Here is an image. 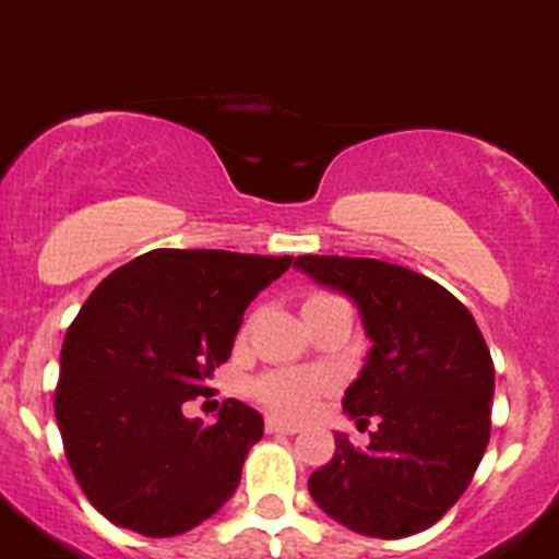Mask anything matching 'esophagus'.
Returning <instances> with one entry per match:
<instances>
[{
  "label": "esophagus",
  "mask_w": 559,
  "mask_h": 559,
  "mask_svg": "<svg viewBox=\"0 0 559 559\" xmlns=\"http://www.w3.org/2000/svg\"><path fill=\"white\" fill-rule=\"evenodd\" d=\"M267 431H270V435H298L300 426L284 424V420H275V417H267Z\"/></svg>",
  "instance_id": "esophagus-1"
}]
</instances>
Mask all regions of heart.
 Here are the masks:
<instances>
[{"label": "heart", "mask_w": 559, "mask_h": 559, "mask_svg": "<svg viewBox=\"0 0 559 559\" xmlns=\"http://www.w3.org/2000/svg\"><path fill=\"white\" fill-rule=\"evenodd\" d=\"M320 298H329V295H311L306 304ZM331 386H334V376L325 370H267L253 381V399L275 417L306 420Z\"/></svg>", "instance_id": "heart-1"}]
</instances>
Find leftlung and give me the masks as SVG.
<instances>
[{
  "mask_svg": "<svg viewBox=\"0 0 559 559\" xmlns=\"http://www.w3.org/2000/svg\"><path fill=\"white\" fill-rule=\"evenodd\" d=\"M295 267L359 306L373 348L342 406L370 445L336 435L309 476L317 507L367 537L437 524L474 479L490 440L496 370L474 314L445 286L379 259L298 255Z\"/></svg>",
  "mask_w": 559,
  "mask_h": 559,
  "instance_id": "obj_1",
  "label": "left lung"
}]
</instances>
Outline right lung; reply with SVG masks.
<instances>
[{"label":"right lung","mask_w":559,"mask_h":559,"mask_svg":"<svg viewBox=\"0 0 559 559\" xmlns=\"http://www.w3.org/2000/svg\"><path fill=\"white\" fill-rule=\"evenodd\" d=\"M292 255L160 248L88 295L60 348L55 417L85 499L147 537L194 530L234 496L264 420L228 399L219 420L183 415L228 361L245 309Z\"/></svg>","instance_id":"add662e5"}]
</instances>
